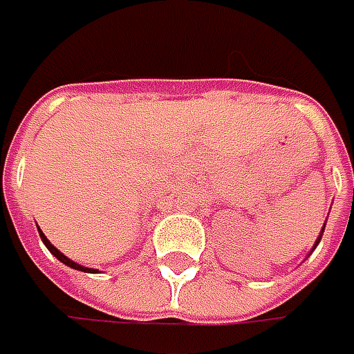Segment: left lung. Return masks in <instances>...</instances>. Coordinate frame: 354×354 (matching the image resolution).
<instances>
[{"instance_id":"1","label":"left lung","mask_w":354,"mask_h":354,"mask_svg":"<svg viewBox=\"0 0 354 354\" xmlns=\"http://www.w3.org/2000/svg\"><path fill=\"white\" fill-rule=\"evenodd\" d=\"M325 223H327V221H325ZM323 230H325V225H323V228H321L319 236H317V240H315V244H313V248H311V252H313V250H315V248H317V244H319V240H321V236H323Z\"/></svg>"}]
</instances>
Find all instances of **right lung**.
Wrapping results in <instances>:
<instances>
[{
	"label": "right lung",
	"instance_id": "right-lung-1",
	"mask_svg": "<svg viewBox=\"0 0 354 354\" xmlns=\"http://www.w3.org/2000/svg\"><path fill=\"white\" fill-rule=\"evenodd\" d=\"M37 228H39V226H37ZM39 236H41V240H43V244H45V246L48 248V252H50V254H53V256H55V258H57L59 262H62L64 266H68V268H73V270H78V272H88V274H94V272H98V270H94V268H86V266L76 264L75 260L66 258V256H64V254H62L59 248H55V246H53V244L48 242V238L43 234V230H41V228H39Z\"/></svg>",
	"mask_w": 354,
	"mask_h": 354
}]
</instances>
